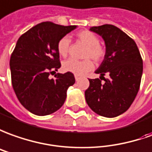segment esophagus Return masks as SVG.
Instances as JSON below:
<instances>
[{
  "label": "esophagus",
  "instance_id": "34e87169",
  "mask_svg": "<svg viewBox=\"0 0 152 152\" xmlns=\"http://www.w3.org/2000/svg\"><path fill=\"white\" fill-rule=\"evenodd\" d=\"M74 78H75V80H76V81H78V80L81 78V77H80L79 75H74Z\"/></svg>",
  "mask_w": 152,
  "mask_h": 152
}]
</instances>
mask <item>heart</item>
Instances as JSON below:
<instances>
[{
    "mask_svg": "<svg viewBox=\"0 0 152 152\" xmlns=\"http://www.w3.org/2000/svg\"><path fill=\"white\" fill-rule=\"evenodd\" d=\"M78 39L87 46L84 53V58H92L95 61H101L105 56V49L99 44V39L96 34L88 31L83 30L77 34ZM70 48V39L67 36L59 39L57 45V50L60 56L64 58L69 54ZM94 68L93 61L87 58L83 61H78L74 58H69L63 63V69L75 75H83Z\"/></svg>",
    "mask_w": 152,
    "mask_h": 152,
    "instance_id": "b5f03b06",
    "label": "heart"
}]
</instances>
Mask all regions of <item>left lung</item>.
Masks as SVG:
<instances>
[{
    "label": "left lung",
    "mask_w": 152,
    "mask_h": 152,
    "mask_svg": "<svg viewBox=\"0 0 152 152\" xmlns=\"http://www.w3.org/2000/svg\"><path fill=\"white\" fill-rule=\"evenodd\" d=\"M89 30L103 39L106 52L95 71L100 78L88 79L85 99L94 113L115 118L130 107L137 94L143 71L142 58L135 41L118 27L103 25ZM106 72L110 74L108 79L103 77Z\"/></svg>",
    "instance_id": "1"
}]
</instances>
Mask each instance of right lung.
<instances>
[{"label": "right lung", "instance_id": "1", "mask_svg": "<svg viewBox=\"0 0 152 152\" xmlns=\"http://www.w3.org/2000/svg\"><path fill=\"white\" fill-rule=\"evenodd\" d=\"M77 26H64L42 22L19 38L10 56L11 82L15 95L25 108L45 116L56 112L65 102L67 90L75 83L69 72L54 74L60 68L57 45Z\"/></svg>", "mask_w": 152, "mask_h": 152}]
</instances>
